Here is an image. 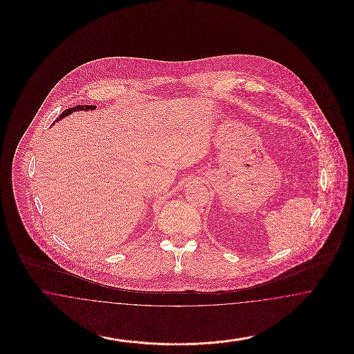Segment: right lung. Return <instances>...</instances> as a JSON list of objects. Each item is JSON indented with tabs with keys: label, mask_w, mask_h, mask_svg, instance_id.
Here are the masks:
<instances>
[{
	"label": "right lung",
	"mask_w": 354,
	"mask_h": 354,
	"mask_svg": "<svg viewBox=\"0 0 354 354\" xmlns=\"http://www.w3.org/2000/svg\"><path fill=\"white\" fill-rule=\"evenodd\" d=\"M95 107H97V106H91V104H82V106H77V107H70V109H66V110L57 118L55 122H58V120H61V119L66 118L70 114H73V113H75V111H82V110H84V111H93V110H95ZM55 122H54V123H55Z\"/></svg>",
	"instance_id": "obj_1"
}]
</instances>
